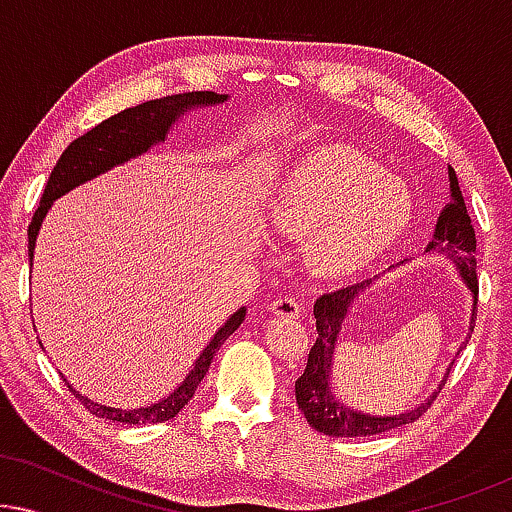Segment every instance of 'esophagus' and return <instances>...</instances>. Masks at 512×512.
<instances>
[{
    "label": "esophagus",
    "instance_id": "34e87169",
    "mask_svg": "<svg viewBox=\"0 0 512 512\" xmlns=\"http://www.w3.org/2000/svg\"><path fill=\"white\" fill-rule=\"evenodd\" d=\"M270 312L275 314V317H282V319H298L300 305H298V300H293V298H277L270 303Z\"/></svg>",
    "mask_w": 512,
    "mask_h": 512
}]
</instances>
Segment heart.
<instances>
[{
  "mask_svg": "<svg viewBox=\"0 0 512 512\" xmlns=\"http://www.w3.org/2000/svg\"><path fill=\"white\" fill-rule=\"evenodd\" d=\"M415 219V195L380 163L345 146L321 149L286 172L270 221L305 240L321 277H352L382 258Z\"/></svg>",
  "mask_w": 512,
  "mask_h": 512,
  "instance_id": "1",
  "label": "heart"
}]
</instances>
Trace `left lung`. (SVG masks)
Masks as SVG:
<instances>
[{
  "instance_id": "left-lung-1",
  "label": "left lung",
  "mask_w": 512,
  "mask_h": 512,
  "mask_svg": "<svg viewBox=\"0 0 512 512\" xmlns=\"http://www.w3.org/2000/svg\"><path fill=\"white\" fill-rule=\"evenodd\" d=\"M447 177H450V202L443 207L436 230H433V240L426 244V254H438L450 261L459 270L461 282L473 296V310L468 319V338H471L475 328V305H478V275H475V230L471 226V216H468L464 195H461L459 179L450 165H447ZM394 270V268H391ZM377 279H366V282L345 286L333 293H324L314 303V319H317V342L307 356L305 373L296 382V401L310 426H314L324 436L335 438H359V436H377V433L398 429L403 424H412L415 419L424 415L431 408L433 398L438 396L440 387L445 384V377L450 375V368L431 396H426L422 403L415 405L412 410L394 412V415H370L359 408H349L333 389V363H335V347L342 326L352 305L366 289H370ZM468 342V340H466ZM464 342V345H466ZM459 347V352L464 349ZM457 352V354H459ZM454 363V361H452Z\"/></svg>"
}]
</instances>
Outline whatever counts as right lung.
I'll return each instance as SVG.
<instances>
[{
	"mask_svg": "<svg viewBox=\"0 0 512 512\" xmlns=\"http://www.w3.org/2000/svg\"><path fill=\"white\" fill-rule=\"evenodd\" d=\"M228 95L212 93V90H200V93H179V95H167L160 100H151L137 107H130L121 111V114L107 118L100 125H95L93 130H88L86 135L74 139L62 153L58 163H55L48 184L41 195V202L37 212L32 216L30 230H27V251H30V265L34 258V247H37V237L44 223L48 209L53 207V202L67 195L74 188H79L86 181H93L109 170H114L118 165H125L128 160H135L144 153H149L153 146L165 144L167 135L174 125L179 123V118H184L188 111L202 109V107H216V104L228 102ZM247 317V307H240L226 319L219 331L214 333V338L209 340V345L202 349L198 359H195L193 368L188 370L184 382H179L174 391L160 398L156 403L139 405V408H111V405L97 403L93 398H88L81 391H76L67 380V387L86 408L93 412L95 417L107 419V422H121V424H158L167 422V419L177 417V412L191 401L195 389L202 382V377L207 375L209 363L216 356L223 342L228 340V335H233L240 324ZM41 345V342H39ZM44 349V347H41Z\"/></svg>",
	"mask_w": 512,
	"mask_h": 512,
	"instance_id": "right-lung-1",
	"label": "right lung"
}]
</instances>
